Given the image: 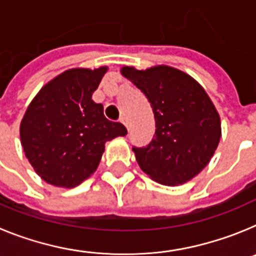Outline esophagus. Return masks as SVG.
<instances>
[{
	"label": "esophagus",
	"mask_w": 256,
	"mask_h": 256,
	"mask_svg": "<svg viewBox=\"0 0 256 256\" xmlns=\"http://www.w3.org/2000/svg\"><path fill=\"white\" fill-rule=\"evenodd\" d=\"M120 123H123L124 126H126V130H130V126H128V120H126V116H122V118H120Z\"/></svg>",
	"instance_id": "obj_1"
}]
</instances>
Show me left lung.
Instances as JSON below:
<instances>
[{"label":"left lung","instance_id":"obj_1","mask_svg":"<svg viewBox=\"0 0 256 256\" xmlns=\"http://www.w3.org/2000/svg\"><path fill=\"white\" fill-rule=\"evenodd\" d=\"M122 74L148 97L155 118L150 144L132 148L140 168L166 186L192 180L206 166L220 140V119L206 92L169 66L144 72L126 66Z\"/></svg>","mask_w":256,"mask_h":256}]
</instances>
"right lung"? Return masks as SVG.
<instances>
[{
	"mask_svg": "<svg viewBox=\"0 0 256 256\" xmlns=\"http://www.w3.org/2000/svg\"><path fill=\"white\" fill-rule=\"evenodd\" d=\"M108 68L70 69L47 83L20 124L22 148L36 173L50 184L78 186L98 166L105 142L126 136L92 100Z\"/></svg>",
	"mask_w": 256,
	"mask_h": 256,
	"instance_id": "right-lung-1",
	"label": "right lung"
}]
</instances>
